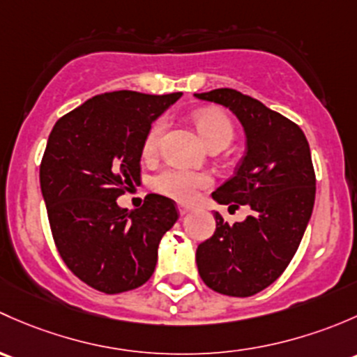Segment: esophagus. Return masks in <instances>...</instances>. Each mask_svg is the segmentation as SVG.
Wrapping results in <instances>:
<instances>
[{"label":"esophagus","mask_w":357,"mask_h":357,"mask_svg":"<svg viewBox=\"0 0 357 357\" xmlns=\"http://www.w3.org/2000/svg\"><path fill=\"white\" fill-rule=\"evenodd\" d=\"M178 211H180V215H187V213L189 211H192V208H190V206H187V204H178Z\"/></svg>","instance_id":"34e87169"}]
</instances>
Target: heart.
I'll return each instance as SVG.
<instances>
[{
  "instance_id": "obj_1",
  "label": "heart",
  "mask_w": 357,
  "mask_h": 357,
  "mask_svg": "<svg viewBox=\"0 0 357 357\" xmlns=\"http://www.w3.org/2000/svg\"><path fill=\"white\" fill-rule=\"evenodd\" d=\"M197 132L211 148L216 144H229L234 139V125L229 116L216 108H204L194 115ZM165 132V120H156L144 139V154L153 156L160 149L161 137ZM213 178L204 172H192L185 168L170 167L154 178V189L165 196L177 199L180 203H190L199 196L201 190L211 187Z\"/></svg>"
}]
</instances>
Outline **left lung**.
Masks as SVG:
<instances>
[{
  "label": "left lung",
  "mask_w": 357,
  "mask_h": 357,
  "mask_svg": "<svg viewBox=\"0 0 357 357\" xmlns=\"http://www.w3.org/2000/svg\"><path fill=\"white\" fill-rule=\"evenodd\" d=\"M229 108L245 132L237 172L211 194L220 204H248L251 215L216 230L196 251L201 278L215 292L249 297L273 284L296 255L314 206L316 177L299 125L235 89L194 94Z\"/></svg>",
  "instance_id": "obj_1"
}]
</instances>
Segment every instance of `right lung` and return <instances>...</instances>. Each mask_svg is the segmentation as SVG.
<instances>
[{"label": "right lung", "instance_id": "1", "mask_svg": "<svg viewBox=\"0 0 357 357\" xmlns=\"http://www.w3.org/2000/svg\"><path fill=\"white\" fill-rule=\"evenodd\" d=\"M180 96L99 94L51 130L39 170L51 234L70 271L89 287L127 292L156 268L161 237L178 218L177 204L148 194L141 208L128 211L116 197L141 177L151 123Z\"/></svg>", "mask_w": 357, "mask_h": 357}]
</instances>
